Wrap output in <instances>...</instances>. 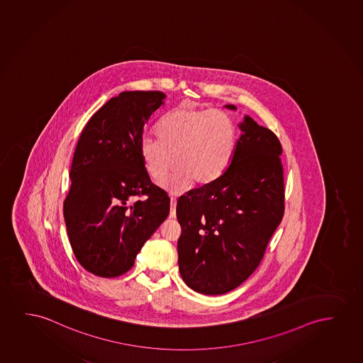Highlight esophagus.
Returning <instances> with one entry per match:
<instances>
[{"label": "esophagus", "instance_id": "esophagus-1", "mask_svg": "<svg viewBox=\"0 0 363 363\" xmlns=\"http://www.w3.org/2000/svg\"><path fill=\"white\" fill-rule=\"evenodd\" d=\"M176 203H177L176 197H171V199H169V206H171V208H169V217H172V218L176 217Z\"/></svg>", "mask_w": 363, "mask_h": 363}]
</instances>
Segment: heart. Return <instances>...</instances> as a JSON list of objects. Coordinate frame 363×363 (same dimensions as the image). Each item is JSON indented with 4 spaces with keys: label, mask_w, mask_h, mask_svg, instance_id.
Listing matches in <instances>:
<instances>
[{
    "label": "heart",
    "mask_w": 363,
    "mask_h": 363,
    "mask_svg": "<svg viewBox=\"0 0 363 363\" xmlns=\"http://www.w3.org/2000/svg\"><path fill=\"white\" fill-rule=\"evenodd\" d=\"M157 139L143 138L139 155L154 181H161L174 164L179 167L162 186L182 192L194 182L208 184L223 174L233 157L237 129L223 111L187 105L169 111L156 129Z\"/></svg>",
    "instance_id": "obj_1"
}]
</instances>
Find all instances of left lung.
<instances>
[{
	"instance_id": "1",
	"label": "left lung",
	"mask_w": 363,
	"mask_h": 363,
	"mask_svg": "<svg viewBox=\"0 0 363 363\" xmlns=\"http://www.w3.org/2000/svg\"><path fill=\"white\" fill-rule=\"evenodd\" d=\"M238 126L242 134L223 174L177 201L179 274L204 295L228 293L245 281L283 218L280 141L248 115Z\"/></svg>"
}]
</instances>
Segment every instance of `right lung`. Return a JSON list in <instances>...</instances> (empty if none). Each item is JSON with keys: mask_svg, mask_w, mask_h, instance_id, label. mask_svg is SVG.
<instances>
[{"mask_svg": "<svg viewBox=\"0 0 363 363\" xmlns=\"http://www.w3.org/2000/svg\"><path fill=\"white\" fill-rule=\"evenodd\" d=\"M164 98L162 91H123L90 118L78 140L63 213L75 258L96 277L133 268L169 216V196L151 182L139 155L144 126ZM135 195L145 199L130 205Z\"/></svg>", "mask_w": 363, "mask_h": 363, "instance_id": "right-lung-1", "label": "right lung"}]
</instances>
